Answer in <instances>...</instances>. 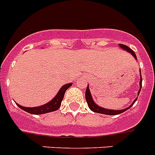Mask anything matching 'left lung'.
Returning <instances> with one entry per match:
<instances>
[{
    "label": "left lung",
    "mask_w": 155,
    "mask_h": 155,
    "mask_svg": "<svg viewBox=\"0 0 155 155\" xmlns=\"http://www.w3.org/2000/svg\"><path fill=\"white\" fill-rule=\"evenodd\" d=\"M119 46L123 48L124 50L126 51H129L130 54H132V56H134L135 58V60H137V57H136V55L135 53L134 52L133 50L130 48L129 47H127V45H122V44H119ZM142 75H141V71H140V82H139V84H140V89L139 91V92H140L141 88H142ZM85 98H86V100H87V105H88L89 108H90L91 110L94 111V112H96V113H99V114H109V115H116V114H121V113L124 112L126 111L127 110H128L129 108L131 107L132 105L135 103V101L137 100V98L134 99V101L132 103V104L130 105V107H128L127 108H125V109H123V110H110V109H106V108H103L101 107L98 106L97 104H95L94 100H93L92 97H91V92H90V90H89V87H88V85L87 87V89H86V92H85Z\"/></svg>",
    "instance_id": "left-lung-1"
}]
</instances>
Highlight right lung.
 Segmentation results:
<instances>
[{
  "label": "right lung",
  "instance_id": "1",
  "mask_svg": "<svg viewBox=\"0 0 155 155\" xmlns=\"http://www.w3.org/2000/svg\"><path fill=\"white\" fill-rule=\"evenodd\" d=\"M71 85H72V84H67L64 85L60 89L59 92L57 93V95L51 99V101L47 103L45 105H42V106L36 107H22L21 105H19L18 104H17V106L21 109L25 110L26 112L30 113V114H45V113L51 112V111H55V110H58L60 108V105H61V102H62L63 99H64V96L67 89H68Z\"/></svg>",
  "mask_w": 155,
  "mask_h": 155
}]
</instances>
